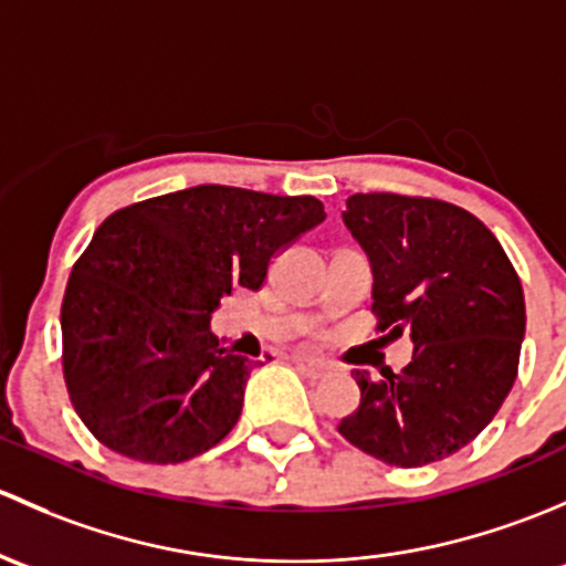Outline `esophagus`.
Here are the masks:
<instances>
[{"label": "esophagus", "mask_w": 566, "mask_h": 566, "mask_svg": "<svg viewBox=\"0 0 566 566\" xmlns=\"http://www.w3.org/2000/svg\"><path fill=\"white\" fill-rule=\"evenodd\" d=\"M294 363H296V368H302V370H305L307 376H311V378H322V376H326V373L332 370L329 365L322 363V359L302 357V354H296V357H294Z\"/></svg>", "instance_id": "esophagus-1"}]
</instances>
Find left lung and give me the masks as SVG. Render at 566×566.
I'll list each match as a JSON object with an SVG mask.
<instances>
[{"instance_id":"1","label":"left lung","mask_w":566,"mask_h":566,"mask_svg":"<svg viewBox=\"0 0 566 566\" xmlns=\"http://www.w3.org/2000/svg\"><path fill=\"white\" fill-rule=\"evenodd\" d=\"M373 266L376 332L411 335V363L354 370L359 406L337 433L400 469L455 455L485 430L517 376L521 277L480 218L450 201L357 193L343 212Z\"/></svg>"}]
</instances>
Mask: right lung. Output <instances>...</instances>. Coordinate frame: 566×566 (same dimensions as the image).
Wrapping results in <instances>:
<instances>
[{
  "label": "right lung",
  "mask_w": 566,
  "mask_h": 566,
  "mask_svg": "<svg viewBox=\"0 0 566 566\" xmlns=\"http://www.w3.org/2000/svg\"><path fill=\"white\" fill-rule=\"evenodd\" d=\"M324 218L313 196L226 185L108 214L62 300V370L90 433L157 465L220 444L261 363L220 348L209 318L237 289L259 291L272 259Z\"/></svg>",
  "instance_id": "add662e5"
}]
</instances>
